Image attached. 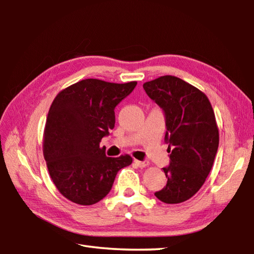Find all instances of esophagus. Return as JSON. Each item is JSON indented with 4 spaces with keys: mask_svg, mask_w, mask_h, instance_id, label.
<instances>
[{
    "mask_svg": "<svg viewBox=\"0 0 254 254\" xmlns=\"http://www.w3.org/2000/svg\"><path fill=\"white\" fill-rule=\"evenodd\" d=\"M134 163L137 166L140 167V168H144V167H147L149 165V162L147 160L144 161H140V160H134Z\"/></svg>",
    "mask_w": 254,
    "mask_h": 254,
    "instance_id": "1",
    "label": "esophagus"
}]
</instances>
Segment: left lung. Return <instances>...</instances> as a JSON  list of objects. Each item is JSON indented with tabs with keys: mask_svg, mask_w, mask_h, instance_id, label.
Returning <instances> with one entry per match:
<instances>
[{
	"mask_svg": "<svg viewBox=\"0 0 254 254\" xmlns=\"http://www.w3.org/2000/svg\"><path fill=\"white\" fill-rule=\"evenodd\" d=\"M148 96L165 112L170 165L167 185L154 192L166 204H178L203 186L216 156L220 134L212 104L205 94L175 76L147 81Z\"/></svg>",
	"mask_w": 254,
	"mask_h": 254,
	"instance_id": "1",
	"label": "left lung"
}]
</instances>
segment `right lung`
Wrapping results in <instances>:
<instances>
[{
  "label": "right lung",
  "instance_id": "right-lung-1",
  "mask_svg": "<svg viewBox=\"0 0 254 254\" xmlns=\"http://www.w3.org/2000/svg\"><path fill=\"white\" fill-rule=\"evenodd\" d=\"M136 86L88 78L63 89L50 106L44 131V157L60 194L93 205L109 194L120 169L132 157H106L100 147L114 127V109Z\"/></svg>",
  "mask_w": 254,
  "mask_h": 254
}]
</instances>
